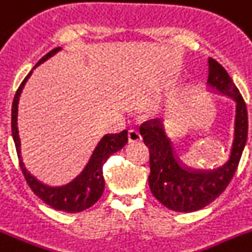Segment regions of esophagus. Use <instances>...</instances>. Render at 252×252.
I'll return each mask as SVG.
<instances>
[{
  "label": "esophagus",
  "mask_w": 252,
  "mask_h": 252,
  "mask_svg": "<svg viewBox=\"0 0 252 252\" xmlns=\"http://www.w3.org/2000/svg\"><path fill=\"white\" fill-rule=\"evenodd\" d=\"M141 139H142V138H141V134H139L138 130H136V129L128 130V142H129V143L139 142Z\"/></svg>",
  "instance_id": "34e87169"
}]
</instances>
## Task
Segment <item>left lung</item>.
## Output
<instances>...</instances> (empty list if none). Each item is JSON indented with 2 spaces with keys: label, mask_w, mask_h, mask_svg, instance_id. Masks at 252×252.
Wrapping results in <instances>:
<instances>
[{
  "label": "left lung",
  "mask_w": 252,
  "mask_h": 252,
  "mask_svg": "<svg viewBox=\"0 0 252 252\" xmlns=\"http://www.w3.org/2000/svg\"><path fill=\"white\" fill-rule=\"evenodd\" d=\"M208 83L237 102L233 147L224 165L214 170H191L175 155L161 123L149 120L139 128L150 151L149 185L152 194L164 206L179 213L200 210L223 193L237 170L247 141L249 120L244 97L223 65L215 59H209Z\"/></svg>",
  "instance_id": "obj_1"
}]
</instances>
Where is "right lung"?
I'll return each mask as SVG.
<instances>
[{"instance_id":"add662e5","label":"right lung","mask_w":252,"mask_h":252,"mask_svg":"<svg viewBox=\"0 0 252 252\" xmlns=\"http://www.w3.org/2000/svg\"><path fill=\"white\" fill-rule=\"evenodd\" d=\"M59 50H60V47L51 50L48 54L44 55L43 58L38 61L35 66H38L44 60L51 58ZM31 74L32 71L19 86L18 91L15 94L11 109L12 138H14L15 147H16V152H18L19 165H20L23 175H24L25 181L31 187V189L41 198L44 204H47L55 210L65 211V213H79V211L91 208L101 197L103 188H105V178H103L102 173L103 164L107 161V158L113 155L114 152L119 151L120 149L126 146V143L128 142V132L123 130V132L116 133V134H106L103 137L101 142L97 145L94 155L82 172V174L74 179L71 183L63 186V187H48V186L42 185L41 182H38L34 177H32L27 172V169L22 161V156H20V139H19L18 132V102L23 87H24L27 79L31 77Z\"/></svg>"}]
</instances>
